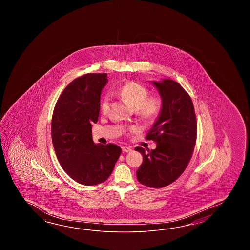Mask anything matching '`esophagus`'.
<instances>
[{
	"label": "esophagus",
	"mask_w": 250,
	"mask_h": 250,
	"mask_svg": "<svg viewBox=\"0 0 250 250\" xmlns=\"http://www.w3.org/2000/svg\"><path fill=\"white\" fill-rule=\"evenodd\" d=\"M123 151L124 153H129L131 151V148L127 146H123Z\"/></svg>",
	"instance_id": "1"
}]
</instances>
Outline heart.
Instances as JSON below:
<instances>
[{
    "label": "heart",
    "instance_id": "heart-1",
    "mask_svg": "<svg viewBox=\"0 0 250 250\" xmlns=\"http://www.w3.org/2000/svg\"><path fill=\"white\" fill-rule=\"evenodd\" d=\"M149 90L145 85L135 81L123 84L117 91V95L134 110L138 116L146 120H153L159 114L163 103L159 96H148ZM109 109V99L105 97L100 104L102 112L105 113Z\"/></svg>",
    "mask_w": 250,
    "mask_h": 250
}]
</instances>
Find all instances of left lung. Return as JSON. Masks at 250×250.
I'll return each mask as SVG.
<instances>
[{
    "label": "left lung",
    "mask_w": 250,
    "mask_h": 250,
    "mask_svg": "<svg viewBox=\"0 0 250 250\" xmlns=\"http://www.w3.org/2000/svg\"><path fill=\"white\" fill-rule=\"evenodd\" d=\"M151 83L163 103L146 138L156 142V148H135L143 155L137 178L145 186L159 188L175 181L188 165L197 139V119L190 96L179 83L166 79Z\"/></svg>",
    "instance_id": "obj_1"
}]
</instances>
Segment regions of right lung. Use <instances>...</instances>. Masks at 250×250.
Here are the masks:
<instances>
[{
    "label": "right lung",
    "instance_id": "1",
    "mask_svg": "<svg viewBox=\"0 0 250 250\" xmlns=\"http://www.w3.org/2000/svg\"><path fill=\"white\" fill-rule=\"evenodd\" d=\"M105 73H89L66 86L53 110L52 140L60 165L74 181L93 186L112 174L122 148L95 144L92 124L97 123Z\"/></svg>",
    "mask_w": 250,
    "mask_h": 250
}]
</instances>
